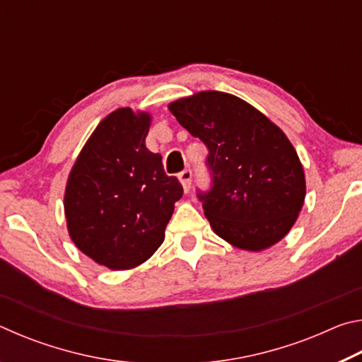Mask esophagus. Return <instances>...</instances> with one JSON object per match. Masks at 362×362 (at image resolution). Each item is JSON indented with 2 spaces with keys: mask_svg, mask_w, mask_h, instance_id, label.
<instances>
[{
  "mask_svg": "<svg viewBox=\"0 0 362 362\" xmlns=\"http://www.w3.org/2000/svg\"><path fill=\"white\" fill-rule=\"evenodd\" d=\"M192 177H193L192 169H183L179 174V180L182 182L183 189H185V192H189V188H192Z\"/></svg>",
  "mask_w": 362,
  "mask_h": 362,
  "instance_id": "esophagus-1",
  "label": "esophagus"
}]
</instances>
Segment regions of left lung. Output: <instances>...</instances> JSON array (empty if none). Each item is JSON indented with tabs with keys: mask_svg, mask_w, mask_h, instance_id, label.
Segmentation results:
<instances>
[{
	"mask_svg": "<svg viewBox=\"0 0 362 362\" xmlns=\"http://www.w3.org/2000/svg\"><path fill=\"white\" fill-rule=\"evenodd\" d=\"M169 110L209 150L211 188L198 199L216 235L254 252L283 240L306 189L286 134L247 102L218 90L175 100Z\"/></svg>",
	"mask_w": 362,
	"mask_h": 362,
	"instance_id": "obj_1",
	"label": "left lung"
}]
</instances>
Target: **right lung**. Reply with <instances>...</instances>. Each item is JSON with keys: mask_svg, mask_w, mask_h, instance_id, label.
Wrapping results in <instances>:
<instances>
[{"mask_svg": "<svg viewBox=\"0 0 362 362\" xmlns=\"http://www.w3.org/2000/svg\"><path fill=\"white\" fill-rule=\"evenodd\" d=\"M148 113L118 108L95 127L65 188L71 241L112 269H129L156 252L183 194L163 158L145 146Z\"/></svg>", "mask_w": 362, "mask_h": 362, "instance_id": "1", "label": "right lung"}]
</instances>
